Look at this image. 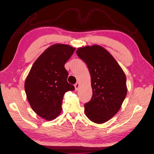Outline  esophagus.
<instances>
[{"instance_id": "1", "label": "esophagus", "mask_w": 154, "mask_h": 154, "mask_svg": "<svg viewBox=\"0 0 154 154\" xmlns=\"http://www.w3.org/2000/svg\"><path fill=\"white\" fill-rule=\"evenodd\" d=\"M80 83L79 82H77L75 85H74V87H75V90L76 91H78V88H79V87H80Z\"/></svg>"}]
</instances>
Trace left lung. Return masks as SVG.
I'll use <instances>...</instances> for the list:
<instances>
[{"label": "left lung", "instance_id": "left-lung-1", "mask_svg": "<svg viewBox=\"0 0 154 154\" xmlns=\"http://www.w3.org/2000/svg\"><path fill=\"white\" fill-rule=\"evenodd\" d=\"M76 54L87 64L91 77L92 96L84 105L85 113L91 122L103 123L118 112L127 96L126 76L112 56L100 45L78 48Z\"/></svg>", "mask_w": 154, "mask_h": 154}]
</instances>
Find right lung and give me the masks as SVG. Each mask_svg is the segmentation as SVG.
<instances>
[{"instance_id": "add662e5", "label": "right lung", "mask_w": 154, "mask_h": 154, "mask_svg": "<svg viewBox=\"0 0 154 154\" xmlns=\"http://www.w3.org/2000/svg\"><path fill=\"white\" fill-rule=\"evenodd\" d=\"M75 48L66 44L50 46L32 65L25 81V91L35 112L45 120L55 119L62 111L65 93L74 91L67 81L65 64Z\"/></svg>"}]
</instances>
